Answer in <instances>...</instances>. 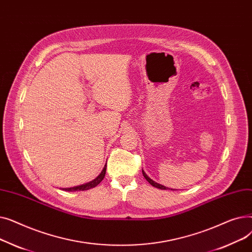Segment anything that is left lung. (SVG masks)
<instances>
[{
	"label": "left lung",
	"mask_w": 252,
	"mask_h": 252,
	"mask_svg": "<svg viewBox=\"0 0 252 252\" xmlns=\"http://www.w3.org/2000/svg\"><path fill=\"white\" fill-rule=\"evenodd\" d=\"M142 173H143L144 178L146 179V180L150 183V185H152L153 187H155V188H157V189H160V190H173V189H169V188H167V187L163 186V185H161V184H158V183H156L155 181H153L152 179H150V178L146 175V173H145V171H144L143 169H142Z\"/></svg>",
	"instance_id": "obj_1"
}]
</instances>
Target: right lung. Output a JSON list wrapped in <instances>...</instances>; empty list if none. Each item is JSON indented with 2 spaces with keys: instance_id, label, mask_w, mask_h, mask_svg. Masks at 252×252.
<instances>
[{
  "instance_id": "right-lung-1",
  "label": "right lung",
  "mask_w": 252,
  "mask_h": 252,
  "mask_svg": "<svg viewBox=\"0 0 252 252\" xmlns=\"http://www.w3.org/2000/svg\"><path fill=\"white\" fill-rule=\"evenodd\" d=\"M105 174H106V164L104 165V167H103L102 171L100 173V175L96 179H94V180L91 181V182H88L86 184L79 185V186H75V187H71V188H64L63 190L68 191V192H75V191H86V190L92 189V188L96 187L97 185H99L102 182V180L105 177Z\"/></svg>"
}]
</instances>
